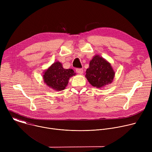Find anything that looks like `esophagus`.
Masks as SVG:
<instances>
[{
    "label": "esophagus",
    "instance_id": "34e87169",
    "mask_svg": "<svg viewBox=\"0 0 152 152\" xmlns=\"http://www.w3.org/2000/svg\"><path fill=\"white\" fill-rule=\"evenodd\" d=\"M76 71L77 73L82 75L83 73V69H76Z\"/></svg>",
    "mask_w": 152,
    "mask_h": 152
}]
</instances>
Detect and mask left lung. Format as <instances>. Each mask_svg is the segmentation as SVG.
I'll return each instance as SVG.
<instances>
[{
    "label": "left lung",
    "mask_w": 152,
    "mask_h": 152,
    "mask_svg": "<svg viewBox=\"0 0 152 152\" xmlns=\"http://www.w3.org/2000/svg\"><path fill=\"white\" fill-rule=\"evenodd\" d=\"M115 72L110 62L99 55H95L90 62L85 77L90 83L96 88H102L111 83Z\"/></svg>",
    "instance_id": "8db88e82"
}]
</instances>
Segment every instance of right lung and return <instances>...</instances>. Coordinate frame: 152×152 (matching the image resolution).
Instances as JSON below:
<instances>
[{"label": "right lung", "mask_w": 152, "mask_h": 152, "mask_svg": "<svg viewBox=\"0 0 152 152\" xmlns=\"http://www.w3.org/2000/svg\"><path fill=\"white\" fill-rule=\"evenodd\" d=\"M76 75L72 69H65L58 61L54 62L47 69L43 75L44 82L48 86L56 91H62L66 88L70 77Z\"/></svg>", "instance_id": "add662e5"}]
</instances>
